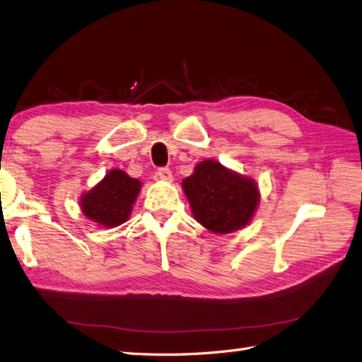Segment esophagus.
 I'll return each instance as SVG.
<instances>
[{
	"mask_svg": "<svg viewBox=\"0 0 362 362\" xmlns=\"http://www.w3.org/2000/svg\"><path fill=\"white\" fill-rule=\"evenodd\" d=\"M157 177H158L161 181H168V182H170V181L173 180L172 172H170L169 168H160L158 172H157Z\"/></svg>",
	"mask_w": 362,
	"mask_h": 362,
	"instance_id": "obj_1",
	"label": "esophagus"
}]
</instances>
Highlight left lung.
Listing matches in <instances>:
<instances>
[{
  "label": "left lung",
  "mask_w": 362,
  "mask_h": 362,
  "mask_svg": "<svg viewBox=\"0 0 362 362\" xmlns=\"http://www.w3.org/2000/svg\"><path fill=\"white\" fill-rule=\"evenodd\" d=\"M182 189L194 219L213 233L245 227L259 204L256 182L213 160L199 163L182 181Z\"/></svg>",
  "instance_id": "8db88e82"
}]
</instances>
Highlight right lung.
I'll use <instances>...</instances> for the list:
<instances>
[{
    "mask_svg": "<svg viewBox=\"0 0 362 362\" xmlns=\"http://www.w3.org/2000/svg\"><path fill=\"white\" fill-rule=\"evenodd\" d=\"M140 192V181L114 169L93 190L85 193L81 205L88 219L103 227H117L129 218L132 204Z\"/></svg>",
    "mask_w": 362,
    "mask_h": 362,
    "instance_id": "add662e5",
    "label": "right lung"
}]
</instances>
